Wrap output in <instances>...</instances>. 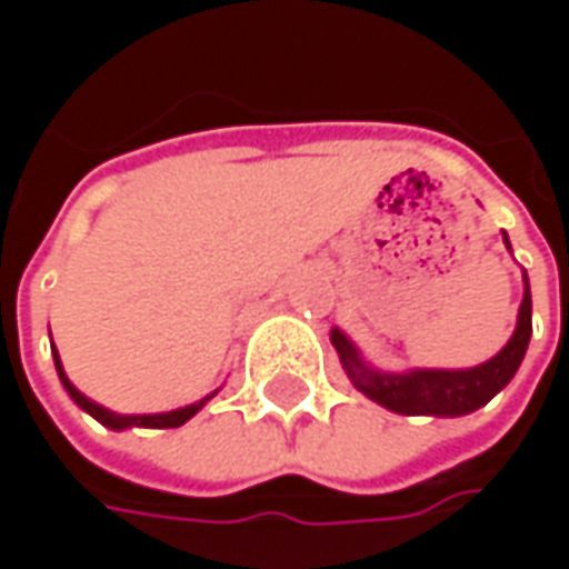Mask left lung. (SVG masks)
Masks as SVG:
<instances>
[{
    "label": "left lung",
    "mask_w": 569,
    "mask_h": 569,
    "mask_svg": "<svg viewBox=\"0 0 569 569\" xmlns=\"http://www.w3.org/2000/svg\"><path fill=\"white\" fill-rule=\"evenodd\" d=\"M507 240V237H503ZM510 247V240H507ZM532 339V295L526 278V295L519 303L513 339L507 341L491 361L469 367V370H405V373H386L373 370L358 355V348L348 341L341 329H332V345L339 351L341 367L355 389H361L367 399L396 415H433V418H459L475 408L488 405L513 380L519 363L526 358V348Z\"/></svg>",
    "instance_id": "8db88e82"
}]
</instances>
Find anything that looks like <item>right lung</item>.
I'll list each match as a JSON object with an SVG mask.
<instances>
[{"mask_svg":"<svg viewBox=\"0 0 569 569\" xmlns=\"http://www.w3.org/2000/svg\"><path fill=\"white\" fill-rule=\"evenodd\" d=\"M53 361H56V373H59V380H62V386H66V392L72 396V402L81 408V411H88L91 418H98L100 425L110 427V430H126V427H180L187 425L189 418L196 415V411H202V405L218 392H211V396H206V399H199V402L187 405V408H173V411H161V415H117V411H110V408H103V405L91 402L88 396H81L76 386L69 382V377H66V370H62V361H59V355H56L53 348Z\"/></svg>","mask_w":569,"mask_h":569,"instance_id":"obj_1","label":"right lung"}]
</instances>
